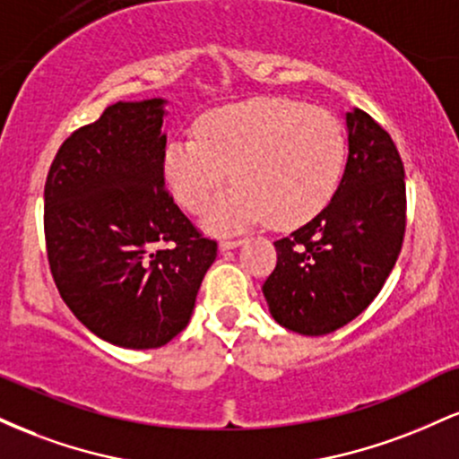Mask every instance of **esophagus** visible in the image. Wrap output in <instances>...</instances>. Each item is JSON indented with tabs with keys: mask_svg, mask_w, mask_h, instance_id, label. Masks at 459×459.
I'll return each instance as SVG.
<instances>
[{
	"mask_svg": "<svg viewBox=\"0 0 459 459\" xmlns=\"http://www.w3.org/2000/svg\"><path fill=\"white\" fill-rule=\"evenodd\" d=\"M244 244V239H233V237H224L222 241H220V250H230V247H237Z\"/></svg>",
	"mask_w": 459,
	"mask_h": 459,
	"instance_id": "1",
	"label": "esophagus"
}]
</instances>
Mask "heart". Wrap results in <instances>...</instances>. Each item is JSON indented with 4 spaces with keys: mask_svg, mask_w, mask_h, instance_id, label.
Listing matches in <instances>:
<instances>
[{
    "mask_svg": "<svg viewBox=\"0 0 459 459\" xmlns=\"http://www.w3.org/2000/svg\"><path fill=\"white\" fill-rule=\"evenodd\" d=\"M345 166L343 125L328 109L293 99H252L213 109L196 135L163 152V177L189 213H200L229 178L237 186L209 209L212 230L272 218L298 226L328 204Z\"/></svg>",
    "mask_w": 459,
    "mask_h": 459,
    "instance_id": "1",
    "label": "heart"
}]
</instances>
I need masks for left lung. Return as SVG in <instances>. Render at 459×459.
Listing matches in <instances>:
<instances>
[{"instance_id": "obj_1", "label": "left lung", "mask_w": 459, "mask_h": 459, "mask_svg": "<svg viewBox=\"0 0 459 459\" xmlns=\"http://www.w3.org/2000/svg\"><path fill=\"white\" fill-rule=\"evenodd\" d=\"M345 172L310 222L273 241L276 267L263 284L282 328L321 336L343 328L376 299L402 252L403 161L388 131L362 109L347 112Z\"/></svg>"}]
</instances>
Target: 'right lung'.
Here are the masks:
<instances>
[{
	"label": "right lung",
	"mask_w": 459,
	"mask_h": 459,
	"mask_svg": "<svg viewBox=\"0 0 459 459\" xmlns=\"http://www.w3.org/2000/svg\"><path fill=\"white\" fill-rule=\"evenodd\" d=\"M163 99L114 103L62 142L45 183L57 291L108 343L151 350L187 325L218 255L163 186Z\"/></svg>",
	"instance_id": "obj_1"
}]
</instances>
